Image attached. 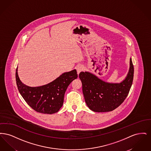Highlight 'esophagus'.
I'll return each mask as SVG.
<instances>
[{
  "mask_svg": "<svg viewBox=\"0 0 151 151\" xmlns=\"http://www.w3.org/2000/svg\"><path fill=\"white\" fill-rule=\"evenodd\" d=\"M76 70H77V72H78V74H79L80 72L83 71L84 70V67L81 65H78L77 67H76Z\"/></svg>",
  "mask_w": 151,
  "mask_h": 151,
  "instance_id": "1",
  "label": "esophagus"
}]
</instances>
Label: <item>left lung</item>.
Segmentation results:
<instances>
[{
  "instance_id": "1",
  "label": "left lung",
  "mask_w": 151,
  "mask_h": 151,
  "mask_svg": "<svg viewBox=\"0 0 151 151\" xmlns=\"http://www.w3.org/2000/svg\"><path fill=\"white\" fill-rule=\"evenodd\" d=\"M129 71L121 83H109L88 72H81L83 93L86 105L95 112L111 111L121 105L127 97L134 78V65L130 58Z\"/></svg>"
}]
</instances>
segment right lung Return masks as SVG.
Returning <instances> with one entry per match:
<instances>
[{
    "label": "right lung",
    "mask_w": 151,
    "mask_h": 151,
    "mask_svg": "<svg viewBox=\"0 0 151 151\" xmlns=\"http://www.w3.org/2000/svg\"><path fill=\"white\" fill-rule=\"evenodd\" d=\"M78 76L76 70H73L65 72L46 85L30 87L22 83L17 69L16 72V84L24 100L36 111L49 114L57 113L62 106L67 87Z\"/></svg>",
    "instance_id": "1"
}]
</instances>
